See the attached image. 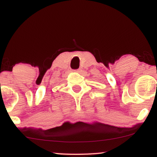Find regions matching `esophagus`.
<instances>
[{"label":"esophagus","mask_w":157,"mask_h":157,"mask_svg":"<svg viewBox=\"0 0 157 157\" xmlns=\"http://www.w3.org/2000/svg\"><path fill=\"white\" fill-rule=\"evenodd\" d=\"M75 71L77 72H82V69H81V68H79V69L75 70Z\"/></svg>","instance_id":"34e87169"}]
</instances>
